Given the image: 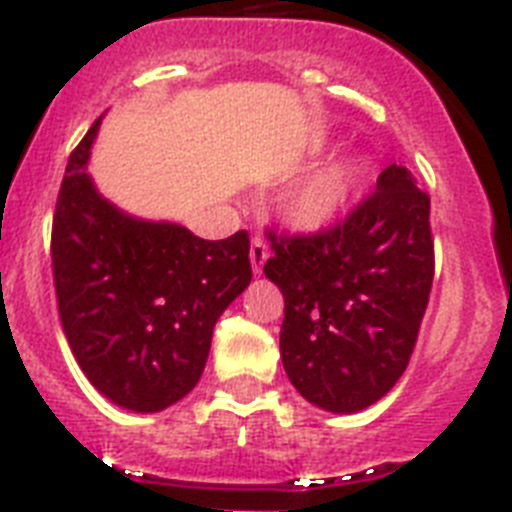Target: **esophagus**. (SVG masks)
<instances>
[{
	"mask_svg": "<svg viewBox=\"0 0 512 512\" xmlns=\"http://www.w3.org/2000/svg\"><path fill=\"white\" fill-rule=\"evenodd\" d=\"M267 257H270V247H267L265 239H260V237L252 239L250 262H252V270H255V275L262 273V265L267 262Z\"/></svg>",
	"mask_w": 512,
	"mask_h": 512,
	"instance_id": "34e87169",
	"label": "esophagus"
}]
</instances>
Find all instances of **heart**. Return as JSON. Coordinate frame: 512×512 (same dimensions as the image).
I'll list each match as a JSON object with an SVG mask.
<instances>
[{
	"label": "heart",
	"mask_w": 512,
	"mask_h": 512,
	"mask_svg": "<svg viewBox=\"0 0 512 512\" xmlns=\"http://www.w3.org/2000/svg\"><path fill=\"white\" fill-rule=\"evenodd\" d=\"M357 168L352 163L334 165L324 176L303 186L290 199L288 216L298 229H321L342 214L352 196Z\"/></svg>",
	"instance_id": "obj_1"
}]
</instances>
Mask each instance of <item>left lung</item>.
<instances>
[{"instance_id":"1","label":"left lung","mask_w":512,"mask_h":512,"mask_svg":"<svg viewBox=\"0 0 512 512\" xmlns=\"http://www.w3.org/2000/svg\"><path fill=\"white\" fill-rule=\"evenodd\" d=\"M428 214V193L393 163L334 227L270 232L265 275L285 301L280 357L308 403L357 413L400 380L434 283Z\"/></svg>"}]
</instances>
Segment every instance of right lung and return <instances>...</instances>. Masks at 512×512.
<instances>
[{"instance_id": "1", "label": "right lung", "mask_w": 512, "mask_h": 512, "mask_svg": "<svg viewBox=\"0 0 512 512\" xmlns=\"http://www.w3.org/2000/svg\"><path fill=\"white\" fill-rule=\"evenodd\" d=\"M96 132L99 119L55 201L58 313L91 385L127 411L158 413L196 388L216 319L250 285V234L209 242L119 211L86 170Z\"/></svg>"}]
</instances>
